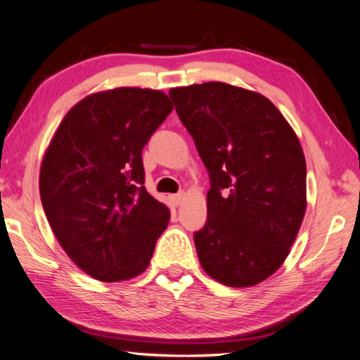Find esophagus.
<instances>
[{
  "mask_svg": "<svg viewBox=\"0 0 360 360\" xmlns=\"http://www.w3.org/2000/svg\"><path fill=\"white\" fill-rule=\"evenodd\" d=\"M184 193H176V195H169V202H172L173 206H179L182 202H184Z\"/></svg>",
  "mask_w": 360,
  "mask_h": 360,
  "instance_id": "34e87169",
  "label": "esophagus"
}]
</instances>
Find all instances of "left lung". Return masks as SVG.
I'll return each instance as SVG.
<instances>
[{"instance_id":"obj_1","label":"left lung","mask_w":360,"mask_h":360,"mask_svg":"<svg viewBox=\"0 0 360 360\" xmlns=\"http://www.w3.org/2000/svg\"><path fill=\"white\" fill-rule=\"evenodd\" d=\"M206 169L208 221L193 235L200 264L230 288L270 278L290 252L307 211V162L279 109L225 82L169 90Z\"/></svg>"}]
</instances>
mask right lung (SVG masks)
<instances>
[{
    "instance_id": "add662e5",
    "label": "right lung",
    "mask_w": 360,
    "mask_h": 360,
    "mask_svg": "<svg viewBox=\"0 0 360 360\" xmlns=\"http://www.w3.org/2000/svg\"><path fill=\"white\" fill-rule=\"evenodd\" d=\"M172 111L160 90H103L66 112L44 152L39 193L49 225L98 281L141 275L167 229L169 210L143 186L141 152Z\"/></svg>"
}]
</instances>
